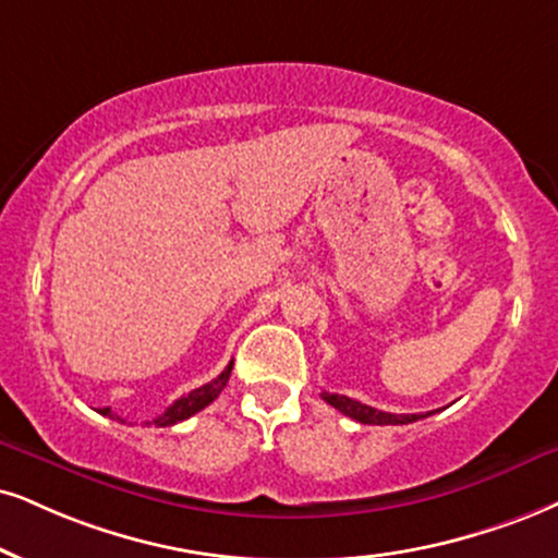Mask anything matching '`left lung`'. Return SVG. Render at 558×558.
<instances>
[{
    "instance_id": "8db88e82",
    "label": "left lung",
    "mask_w": 558,
    "mask_h": 558,
    "mask_svg": "<svg viewBox=\"0 0 558 558\" xmlns=\"http://www.w3.org/2000/svg\"><path fill=\"white\" fill-rule=\"evenodd\" d=\"M320 396H323V401L331 403L333 409H339L343 416H352L354 422H360V424H377V426H383V424H411V422H416V418L432 416V411H429V414H388V411H377V409H373V405H364V403L354 401V398H349V396L326 393V390H323Z\"/></svg>"
}]
</instances>
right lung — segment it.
Here are the masks:
<instances>
[{"instance_id":"obj_1","label":"right lung","mask_w":558,"mask_h":558,"mask_svg":"<svg viewBox=\"0 0 558 558\" xmlns=\"http://www.w3.org/2000/svg\"><path fill=\"white\" fill-rule=\"evenodd\" d=\"M230 373H232V362L227 364V367L215 377V380L202 385V388L191 390L189 396H181L173 405H170L168 411H165L162 416H157L155 422H147V424H155V426H173V424H178V422H183V418L198 414V411L206 409V405H209L219 393H222V388L227 385V380H230ZM100 414H102V416H111V418H119V422H123V418L116 416L113 411L108 409V405H106V409H100Z\"/></svg>"}]
</instances>
